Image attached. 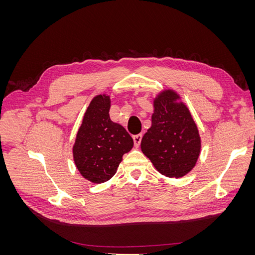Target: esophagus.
I'll use <instances>...</instances> for the list:
<instances>
[{
    "label": "esophagus",
    "mask_w": 255,
    "mask_h": 255,
    "mask_svg": "<svg viewBox=\"0 0 255 255\" xmlns=\"http://www.w3.org/2000/svg\"><path fill=\"white\" fill-rule=\"evenodd\" d=\"M141 139H142V135L141 134H137V135L133 136V140H134V144H135L136 148H138V146L140 145Z\"/></svg>",
    "instance_id": "34e87169"
}]
</instances>
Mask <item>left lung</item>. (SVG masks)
Instances as JSON below:
<instances>
[{"label":"left lung","mask_w":255,"mask_h":255,"mask_svg":"<svg viewBox=\"0 0 255 255\" xmlns=\"http://www.w3.org/2000/svg\"><path fill=\"white\" fill-rule=\"evenodd\" d=\"M172 90L154 100L152 126L141 140V150L157 171L181 177L195 167L201 149L198 128L187 107Z\"/></svg>","instance_id":"left-lung-1"}]
</instances>
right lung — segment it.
<instances>
[{"mask_svg":"<svg viewBox=\"0 0 255 255\" xmlns=\"http://www.w3.org/2000/svg\"><path fill=\"white\" fill-rule=\"evenodd\" d=\"M111 100L97 96L85 113L73 145L74 163L92 183L109 181L117 172L125 153L133 148V138L110 118Z\"/></svg>","mask_w":255,"mask_h":255,"instance_id":"add662e5","label":"right lung"}]
</instances>
